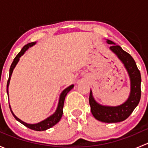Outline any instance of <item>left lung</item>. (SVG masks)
<instances>
[{
  "label": "left lung",
  "instance_id": "1",
  "mask_svg": "<svg viewBox=\"0 0 148 148\" xmlns=\"http://www.w3.org/2000/svg\"><path fill=\"white\" fill-rule=\"evenodd\" d=\"M107 43L111 45L110 49L122 62L129 74L130 79V96L126 102L119 106H104L95 101L91 90L89 100L91 112L95 119L103 122L114 123L126 120L139 104L141 97V75L135 60L130 53L110 40H107Z\"/></svg>",
  "mask_w": 148,
  "mask_h": 148
}]
</instances>
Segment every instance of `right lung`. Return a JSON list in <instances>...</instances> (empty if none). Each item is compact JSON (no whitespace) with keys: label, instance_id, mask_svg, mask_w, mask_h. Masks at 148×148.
<instances>
[{"label":"right lung","instance_id":"1","mask_svg":"<svg viewBox=\"0 0 148 148\" xmlns=\"http://www.w3.org/2000/svg\"><path fill=\"white\" fill-rule=\"evenodd\" d=\"M36 44V42H31L29 43V44H26L23 47V49H21L20 52L17 54V56L15 57V59H13V62H12L11 65H10V70H9V77H8V82H7V94L8 95V86H9V83H10V77H11L12 73H13V69L16 67V64L18 62L19 59H20V57L21 56H23L24 54V53L26 52V51H27L28 49V48L31 47L32 46H34V44ZM74 87V84L70 85L69 86H68L67 88H66L64 90H63V92L61 93L60 97H59V104H58V107L56 108V112L53 113L52 115L49 116L48 118H46V120L41 121V122H38V123L36 124H28L26 122H23V121L21 120L20 119L18 118L14 114H13V111L11 110V108H10V106L9 104V107L10 110L11 111L12 114H13V117L16 118V120L18 121L19 122H21V124H23V125H25L27 127L30 128V129L33 130H36V131H44L46 130L49 129L51 127L54 126L56 124H57L58 122H59L62 117V114H63V107H64V100H65V97L66 96L67 93L71 90V89H73Z\"/></svg>","mask_w":148,"mask_h":148}]
</instances>
